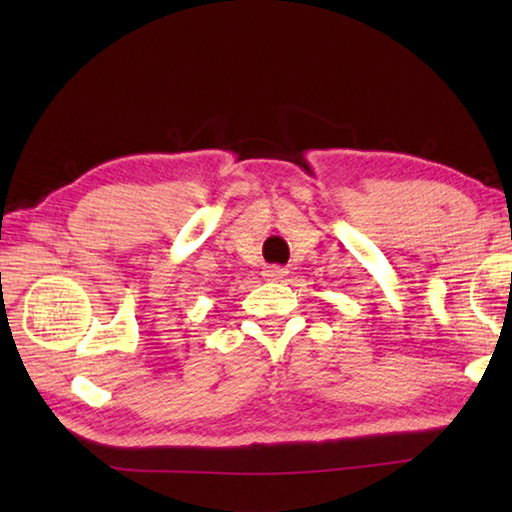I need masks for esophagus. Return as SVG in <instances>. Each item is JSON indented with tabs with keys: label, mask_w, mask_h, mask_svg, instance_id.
Segmentation results:
<instances>
[{
	"label": "esophagus",
	"mask_w": 512,
	"mask_h": 512,
	"mask_svg": "<svg viewBox=\"0 0 512 512\" xmlns=\"http://www.w3.org/2000/svg\"><path fill=\"white\" fill-rule=\"evenodd\" d=\"M286 275H288V270L281 268V266H268V268L264 270V277H266L268 281H284Z\"/></svg>",
	"instance_id": "1"
}]
</instances>
